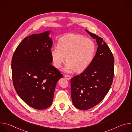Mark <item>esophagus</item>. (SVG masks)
I'll return each mask as SVG.
<instances>
[{"label":"esophagus","instance_id":"1","mask_svg":"<svg viewBox=\"0 0 132 132\" xmlns=\"http://www.w3.org/2000/svg\"><path fill=\"white\" fill-rule=\"evenodd\" d=\"M64 77L67 79V80H70L71 79V77L70 76H69V75H64Z\"/></svg>","mask_w":132,"mask_h":132}]
</instances>
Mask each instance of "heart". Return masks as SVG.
Wrapping results in <instances>:
<instances>
[{
    "label": "heart",
    "instance_id": "obj_1",
    "mask_svg": "<svg viewBox=\"0 0 132 132\" xmlns=\"http://www.w3.org/2000/svg\"><path fill=\"white\" fill-rule=\"evenodd\" d=\"M96 51V44L91 39L79 34H70L63 36L58 42V48L54 47L51 54L54 65L60 68L65 61L64 71L80 72L91 64Z\"/></svg>",
    "mask_w": 132,
    "mask_h": 132
}]
</instances>
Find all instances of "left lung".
<instances>
[{"label":"left lung","instance_id":"1","mask_svg":"<svg viewBox=\"0 0 132 132\" xmlns=\"http://www.w3.org/2000/svg\"><path fill=\"white\" fill-rule=\"evenodd\" d=\"M96 40L97 52L89 66L71 79V97L76 108L87 110L99 103L109 92L114 76V57L108 45L85 30Z\"/></svg>","mask_w":132,"mask_h":132}]
</instances>
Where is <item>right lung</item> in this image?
<instances>
[{"instance_id": "add662e5", "label": "right lung", "mask_w": 132, "mask_h": 132, "mask_svg": "<svg viewBox=\"0 0 132 132\" xmlns=\"http://www.w3.org/2000/svg\"><path fill=\"white\" fill-rule=\"evenodd\" d=\"M52 31L32 34L19 44L12 59L13 86L20 98L37 110L48 108L63 75L54 66L51 49Z\"/></svg>"}]
</instances>
